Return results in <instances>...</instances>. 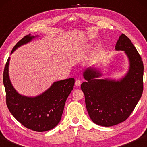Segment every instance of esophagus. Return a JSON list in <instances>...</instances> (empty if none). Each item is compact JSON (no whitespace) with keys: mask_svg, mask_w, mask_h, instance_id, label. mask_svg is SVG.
I'll return each instance as SVG.
<instances>
[{"mask_svg":"<svg viewBox=\"0 0 147 147\" xmlns=\"http://www.w3.org/2000/svg\"><path fill=\"white\" fill-rule=\"evenodd\" d=\"M80 84H81V81L80 80H76L75 86L76 87H79L80 86Z\"/></svg>","mask_w":147,"mask_h":147,"instance_id":"1","label":"esophagus"}]
</instances>
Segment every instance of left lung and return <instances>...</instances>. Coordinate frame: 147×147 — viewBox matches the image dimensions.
<instances>
[{"instance_id":"obj_1","label":"left lung","mask_w":147,"mask_h":147,"mask_svg":"<svg viewBox=\"0 0 147 147\" xmlns=\"http://www.w3.org/2000/svg\"><path fill=\"white\" fill-rule=\"evenodd\" d=\"M115 50L124 51L128 57L130 67L126 75L119 80L99 79L100 72L88 68L83 74L86 81L81 85L89 117L94 123L106 127L126 121L143 91V63L130 39L122 34Z\"/></svg>"}]
</instances>
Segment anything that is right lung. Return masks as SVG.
Returning a JSON list of instances; mask_svg holds the SVG:
<instances>
[{"mask_svg": "<svg viewBox=\"0 0 147 147\" xmlns=\"http://www.w3.org/2000/svg\"><path fill=\"white\" fill-rule=\"evenodd\" d=\"M36 37L30 34L24 36L14 46L11 54ZM9 59L10 57L4 67L3 83L10 113L24 127L32 130L42 132L54 128L61 120L66 100L74 88V79L55 82L47 91L35 97L21 95L14 89L9 79Z\"/></svg>", "mask_w": 147, "mask_h": 147, "instance_id": "1", "label": "right lung"}]
</instances>
